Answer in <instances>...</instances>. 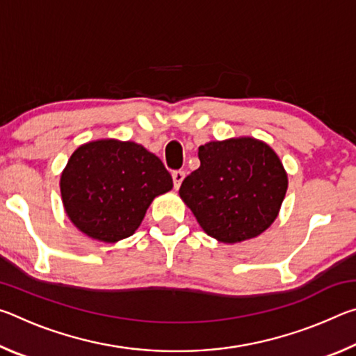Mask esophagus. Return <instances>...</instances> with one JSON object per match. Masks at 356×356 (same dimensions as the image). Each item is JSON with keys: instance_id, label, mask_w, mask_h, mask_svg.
Listing matches in <instances>:
<instances>
[{"instance_id": "obj_1", "label": "esophagus", "mask_w": 356, "mask_h": 356, "mask_svg": "<svg viewBox=\"0 0 356 356\" xmlns=\"http://www.w3.org/2000/svg\"><path fill=\"white\" fill-rule=\"evenodd\" d=\"M184 179H185V172L184 171H180V170H177V171H174L172 172V180H174V188H179L180 185H182V182H184Z\"/></svg>"}]
</instances>
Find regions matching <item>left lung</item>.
<instances>
[{"label": "left lung", "mask_w": 356, "mask_h": 356, "mask_svg": "<svg viewBox=\"0 0 356 356\" xmlns=\"http://www.w3.org/2000/svg\"><path fill=\"white\" fill-rule=\"evenodd\" d=\"M201 166L179 195L207 236L222 243L254 238L280 213L287 174L275 150L256 138L210 141L197 150Z\"/></svg>", "instance_id": "8db88e82"}]
</instances>
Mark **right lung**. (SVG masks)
Listing matches in <instances>:
<instances>
[{
  "instance_id": "1",
  "label": "right lung",
  "mask_w": 356,
  "mask_h": 356,
  "mask_svg": "<svg viewBox=\"0 0 356 356\" xmlns=\"http://www.w3.org/2000/svg\"><path fill=\"white\" fill-rule=\"evenodd\" d=\"M65 213L105 243L134 236L154 197L172 188L159 156L134 141L97 140L78 147L61 174Z\"/></svg>"
}]
</instances>
